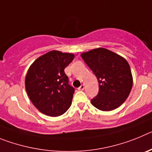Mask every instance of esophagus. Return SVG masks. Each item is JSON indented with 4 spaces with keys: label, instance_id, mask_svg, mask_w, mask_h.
I'll return each instance as SVG.
<instances>
[{
    "label": "esophagus",
    "instance_id": "esophagus-1",
    "mask_svg": "<svg viewBox=\"0 0 152 152\" xmlns=\"http://www.w3.org/2000/svg\"><path fill=\"white\" fill-rule=\"evenodd\" d=\"M77 89H78V91H83L84 89V84H81Z\"/></svg>",
    "mask_w": 152,
    "mask_h": 152
}]
</instances>
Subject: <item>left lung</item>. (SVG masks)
I'll return each instance as SVG.
<instances>
[{"label": "left lung", "mask_w": 152, "mask_h": 152, "mask_svg": "<svg viewBox=\"0 0 152 152\" xmlns=\"http://www.w3.org/2000/svg\"><path fill=\"white\" fill-rule=\"evenodd\" d=\"M97 78L99 93L91 100L94 107L111 111L121 106L130 94L133 79L128 61L104 48H97L80 55Z\"/></svg>", "instance_id": "8db88e82"}]
</instances>
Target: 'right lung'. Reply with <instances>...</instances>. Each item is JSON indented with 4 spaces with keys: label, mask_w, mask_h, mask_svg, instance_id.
<instances>
[{
    "label": "right lung",
    "mask_w": 152,
    "mask_h": 152,
    "mask_svg": "<svg viewBox=\"0 0 152 152\" xmlns=\"http://www.w3.org/2000/svg\"><path fill=\"white\" fill-rule=\"evenodd\" d=\"M75 55L52 50L31 64L25 78V88L33 105L42 113L58 116L72 105L75 89L70 86L64 69Z\"/></svg>",
    "instance_id": "1"
}]
</instances>
